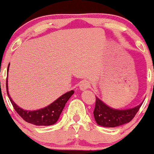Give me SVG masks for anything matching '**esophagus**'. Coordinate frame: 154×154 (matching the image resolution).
Masks as SVG:
<instances>
[{"instance_id":"esophagus-1","label":"esophagus","mask_w":154,"mask_h":154,"mask_svg":"<svg viewBox=\"0 0 154 154\" xmlns=\"http://www.w3.org/2000/svg\"><path fill=\"white\" fill-rule=\"evenodd\" d=\"M88 88H90V83L88 81H82L79 85V89L81 91H85Z\"/></svg>"}]
</instances>
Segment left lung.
I'll return each mask as SVG.
<instances>
[{
	"instance_id": "obj_1",
	"label": "left lung",
	"mask_w": 154,
	"mask_h": 154,
	"mask_svg": "<svg viewBox=\"0 0 154 154\" xmlns=\"http://www.w3.org/2000/svg\"><path fill=\"white\" fill-rule=\"evenodd\" d=\"M143 103L135 107L127 109H117L110 107L96 97L94 116L98 125L104 127H116L132 121Z\"/></svg>"
}]
</instances>
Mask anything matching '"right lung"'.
I'll use <instances>...</instances> for the list:
<instances>
[{"instance_id": "right-lung-1", "label": "right lung", "mask_w": 154, "mask_h": 154, "mask_svg": "<svg viewBox=\"0 0 154 154\" xmlns=\"http://www.w3.org/2000/svg\"><path fill=\"white\" fill-rule=\"evenodd\" d=\"M9 66L10 63L7 67V73L9 71ZM7 92L10 102L13 106V108L16 111L18 114L25 120L26 122L30 123L36 126H50L55 124L58 120L66 102L69 100L71 96L74 94V91L72 90L70 91H68L66 94L60 96L59 98L54 100L53 103L47 106L46 107L42 108V109H37L34 111H28L25 110L19 107L17 104L15 103V102L12 100L8 91V81L7 79Z\"/></svg>"}]
</instances>
